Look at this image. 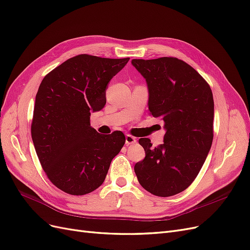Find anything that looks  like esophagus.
Wrapping results in <instances>:
<instances>
[{
  "instance_id": "esophagus-1",
  "label": "esophagus",
  "mask_w": 250,
  "mask_h": 250,
  "mask_svg": "<svg viewBox=\"0 0 250 250\" xmlns=\"http://www.w3.org/2000/svg\"><path fill=\"white\" fill-rule=\"evenodd\" d=\"M136 142H137L136 138H134V137L131 136V135H125V145H126V146L135 144Z\"/></svg>"
}]
</instances>
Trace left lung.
<instances>
[{
    "label": "left lung",
    "mask_w": 250,
    "mask_h": 250,
    "mask_svg": "<svg viewBox=\"0 0 250 250\" xmlns=\"http://www.w3.org/2000/svg\"><path fill=\"white\" fill-rule=\"evenodd\" d=\"M148 88V110L164 120V143L139 139L145 158L134 167L138 181L154 196L187 189L204 165L213 140L214 102L208 83L176 58L132 60Z\"/></svg>",
    "instance_id": "obj_1"
}]
</instances>
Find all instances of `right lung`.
Here are the masks:
<instances>
[{
	"label": "right lung",
	"instance_id": "add662e5",
	"mask_svg": "<svg viewBox=\"0 0 250 250\" xmlns=\"http://www.w3.org/2000/svg\"><path fill=\"white\" fill-rule=\"evenodd\" d=\"M88 54L63 62L46 75L36 95L32 139L44 172L58 188L82 196L104 182L125 135H101L90 113L106 105L110 80L128 62Z\"/></svg>",
	"mask_w": 250,
	"mask_h": 250
}]
</instances>
